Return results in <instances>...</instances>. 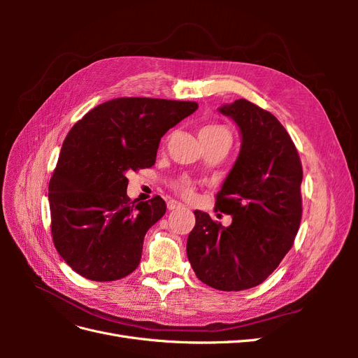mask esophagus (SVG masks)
I'll list each match as a JSON object with an SVG mask.
<instances>
[{
    "mask_svg": "<svg viewBox=\"0 0 358 358\" xmlns=\"http://www.w3.org/2000/svg\"><path fill=\"white\" fill-rule=\"evenodd\" d=\"M182 203L180 201H176V200H169L167 201V208L169 210H176V209H180L182 208Z\"/></svg>",
    "mask_w": 358,
    "mask_h": 358,
    "instance_id": "34e87169",
    "label": "esophagus"
}]
</instances>
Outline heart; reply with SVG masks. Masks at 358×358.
I'll return each mask as SVG.
<instances>
[{
  "label": "heart",
  "instance_id": "heart-1",
  "mask_svg": "<svg viewBox=\"0 0 358 358\" xmlns=\"http://www.w3.org/2000/svg\"><path fill=\"white\" fill-rule=\"evenodd\" d=\"M201 131H225V129L221 128V127H206V128L201 129ZM176 188L183 194V196H191L192 191H194L192 183H191V180H188V179H180V180L178 182Z\"/></svg>",
  "mask_w": 358,
  "mask_h": 358
}]
</instances>
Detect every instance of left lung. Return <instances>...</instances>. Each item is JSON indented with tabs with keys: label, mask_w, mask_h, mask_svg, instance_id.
Masks as SVG:
<instances>
[{
	"label": "left lung",
	"mask_w": 358,
	"mask_h": 358,
	"mask_svg": "<svg viewBox=\"0 0 358 358\" xmlns=\"http://www.w3.org/2000/svg\"><path fill=\"white\" fill-rule=\"evenodd\" d=\"M218 112L239 128L241 150L216 196L231 215L224 227L196 210L187 255L197 278L221 291L257 287L289 251L301 220L303 178L297 149L278 119L248 100Z\"/></svg>",
	"instance_id": "left-lung-1"
}]
</instances>
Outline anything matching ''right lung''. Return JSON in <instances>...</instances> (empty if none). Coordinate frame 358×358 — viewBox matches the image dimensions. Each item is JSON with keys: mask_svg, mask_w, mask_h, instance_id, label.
Wrapping results in <instances>:
<instances>
[{"mask_svg": "<svg viewBox=\"0 0 358 358\" xmlns=\"http://www.w3.org/2000/svg\"><path fill=\"white\" fill-rule=\"evenodd\" d=\"M197 107L115 99L73 125L49 183V206L53 243L76 273L107 282L137 268L145 234L167 208L159 196L129 203L127 173L154 166L161 137Z\"/></svg>", "mask_w": 358, "mask_h": 358, "instance_id": "obj_1", "label": "right lung"}]
</instances>
